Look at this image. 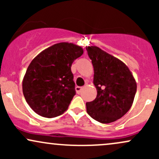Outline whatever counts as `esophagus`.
<instances>
[{"instance_id":"obj_1","label":"esophagus","mask_w":159,"mask_h":159,"mask_svg":"<svg viewBox=\"0 0 159 159\" xmlns=\"http://www.w3.org/2000/svg\"><path fill=\"white\" fill-rule=\"evenodd\" d=\"M81 90H82V87H75L76 93H77L78 94H80V93H81Z\"/></svg>"}]
</instances>
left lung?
Listing matches in <instances>:
<instances>
[{"mask_svg":"<svg viewBox=\"0 0 159 159\" xmlns=\"http://www.w3.org/2000/svg\"><path fill=\"white\" fill-rule=\"evenodd\" d=\"M94 69L97 96L86 103L87 112L101 123H110L124 116L132 107L137 90L135 79L123 61L97 46L86 47Z\"/></svg>","mask_w":159,"mask_h":159,"instance_id":"left-lung-1","label":"left lung"}]
</instances>
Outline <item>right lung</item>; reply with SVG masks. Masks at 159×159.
<instances>
[{
    "label": "right lung",
    "mask_w": 159,
    "mask_h": 159,
    "mask_svg": "<svg viewBox=\"0 0 159 159\" xmlns=\"http://www.w3.org/2000/svg\"><path fill=\"white\" fill-rule=\"evenodd\" d=\"M83 53L79 45L60 43L34 58L24 76L22 90L25 100L34 112L52 118L68 109L75 95L71 66Z\"/></svg>",
    "instance_id": "add662e5"
}]
</instances>
